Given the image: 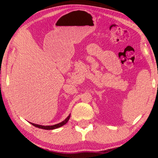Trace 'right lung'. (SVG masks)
Returning <instances> with one entry per match:
<instances>
[{"mask_svg":"<svg viewBox=\"0 0 158 158\" xmlns=\"http://www.w3.org/2000/svg\"><path fill=\"white\" fill-rule=\"evenodd\" d=\"M70 115L66 117V118L62 121V122H60L59 123H57L55 124V125H53V126H42V125H39V124H36V123H31L32 125H33L34 126L36 127H39V128H41V129H43V130H54L56 128H58L60 127H62V126L64 125L67 122H68V121L70 119Z\"/></svg>","mask_w":158,"mask_h":158,"instance_id":"obj_1","label":"right lung"}]
</instances>
